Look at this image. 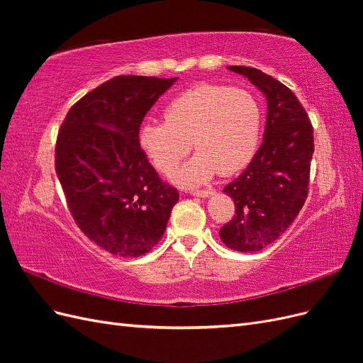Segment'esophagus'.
I'll list each match as a JSON object with an SVG mask.
<instances>
[{"instance_id":"34e87169","label":"esophagus","mask_w":363,"mask_h":363,"mask_svg":"<svg viewBox=\"0 0 363 363\" xmlns=\"http://www.w3.org/2000/svg\"><path fill=\"white\" fill-rule=\"evenodd\" d=\"M191 194L194 196H201V199H207L208 195H212L213 191L212 189H203V191H191Z\"/></svg>"}]
</instances>
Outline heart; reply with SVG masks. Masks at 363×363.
<instances>
[{
  "mask_svg": "<svg viewBox=\"0 0 363 363\" xmlns=\"http://www.w3.org/2000/svg\"><path fill=\"white\" fill-rule=\"evenodd\" d=\"M164 121L139 128V145L155 167L169 174L191 151H199L174 174V182L194 188L216 172L232 175L255 156L260 138L262 112L245 89L203 83L164 106Z\"/></svg>",
  "mask_w": 363,
  "mask_h": 363,
  "instance_id": "b5f03b06",
  "label": "heart"
}]
</instances>
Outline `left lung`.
Masks as SVG:
<instances>
[{"label":"left lung","instance_id":"1","mask_svg":"<svg viewBox=\"0 0 363 363\" xmlns=\"http://www.w3.org/2000/svg\"><path fill=\"white\" fill-rule=\"evenodd\" d=\"M247 77L268 101L263 142L247 169L228 183L236 212L219 236L232 250L260 251L281 236L309 192L313 128L304 107L289 87L250 67H228Z\"/></svg>","mask_w":363,"mask_h":363}]
</instances>
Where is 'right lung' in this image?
<instances>
[{
	"label": "right lung",
	"mask_w": 363,
	"mask_h": 363,
	"mask_svg": "<svg viewBox=\"0 0 363 363\" xmlns=\"http://www.w3.org/2000/svg\"><path fill=\"white\" fill-rule=\"evenodd\" d=\"M175 80L113 77L77 101L59 130L56 172L69 212L111 255L139 257L157 245L179 201L138 139L147 112Z\"/></svg>",
	"instance_id": "1"
}]
</instances>
